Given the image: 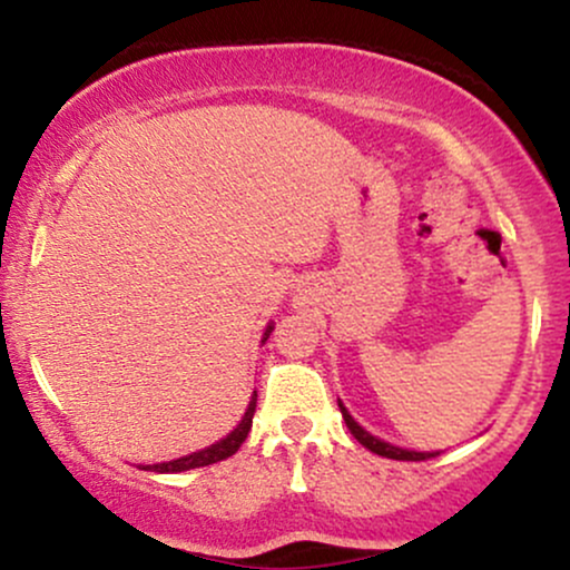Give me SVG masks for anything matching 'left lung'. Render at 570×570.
I'll return each instance as SVG.
<instances>
[{"label": "left lung", "mask_w": 570, "mask_h": 570, "mask_svg": "<svg viewBox=\"0 0 570 570\" xmlns=\"http://www.w3.org/2000/svg\"><path fill=\"white\" fill-rule=\"evenodd\" d=\"M337 407H340V412H343L345 426H348L351 434L356 436V440L362 442L364 448L370 450V453L383 455V458H394V461H426V458H434V455L442 453V450H407V448H399V444L385 442V440H381V436L370 434V431L364 429V426H358L356 417L351 415L348 407H345V404L340 402V399H337Z\"/></svg>", "instance_id": "8db88e82"}]
</instances>
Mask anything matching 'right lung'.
I'll list each match as a JSON object with an SVG mask.
<instances>
[{
    "label": "right lung",
    "instance_id": "add662e5",
    "mask_svg": "<svg viewBox=\"0 0 570 570\" xmlns=\"http://www.w3.org/2000/svg\"><path fill=\"white\" fill-rule=\"evenodd\" d=\"M273 326L276 324H267L265 332H263V343L267 337H271ZM254 410H257V391H254L252 399H248V407L244 412V417L238 421V426H235L230 434L222 436L219 442L208 444V448L203 450H195V453H187L181 458H174V461H163V463H153V466H144V472H158V474H176V472H189V469H198V466H208V463H217V461H225V458H230L238 453L240 444L246 442L248 431H252V417H254Z\"/></svg>",
    "mask_w": 570,
    "mask_h": 570
}]
</instances>
